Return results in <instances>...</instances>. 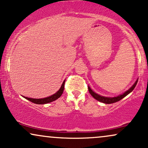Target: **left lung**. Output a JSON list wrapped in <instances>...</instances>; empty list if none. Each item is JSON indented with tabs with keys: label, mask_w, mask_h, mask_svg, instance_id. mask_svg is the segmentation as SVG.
I'll list each match as a JSON object with an SVG mask.
<instances>
[{
	"label": "left lung",
	"mask_w": 148,
	"mask_h": 148,
	"mask_svg": "<svg viewBox=\"0 0 148 148\" xmlns=\"http://www.w3.org/2000/svg\"><path fill=\"white\" fill-rule=\"evenodd\" d=\"M137 82H138V79L136 80V81L134 83V84L130 88V89L128 90L125 92L123 95H118L117 97H106L99 95L97 94V93L95 92H93L91 88H90L89 86H88V90H89V92L90 93L91 95L95 99L97 100V101H101V102L104 103H108V104H109V103H115V102H117V101H120V100L123 99L125 97H126L127 95L130 94L131 92L133 91V90L135 88L136 86V84H137Z\"/></svg>",
	"instance_id": "left-lung-1"
}]
</instances>
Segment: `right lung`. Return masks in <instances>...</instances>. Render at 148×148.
<instances>
[{
  "label": "right lung",
  "instance_id": "obj_1",
  "mask_svg": "<svg viewBox=\"0 0 148 148\" xmlns=\"http://www.w3.org/2000/svg\"><path fill=\"white\" fill-rule=\"evenodd\" d=\"M64 82H65V81H63V83H62V86H61L60 88L59 89V90L57 92H56L55 94H53L51 96L48 97L42 98V99H33V98L26 97H23L25 98L26 99L29 100V101H31V102L37 103V104H45V103H50L53 101H55V100L58 99V98L60 97L61 95H62V92H63V90H64Z\"/></svg>",
  "mask_w": 148,
  "mask_h": 148
}]
</instances>
